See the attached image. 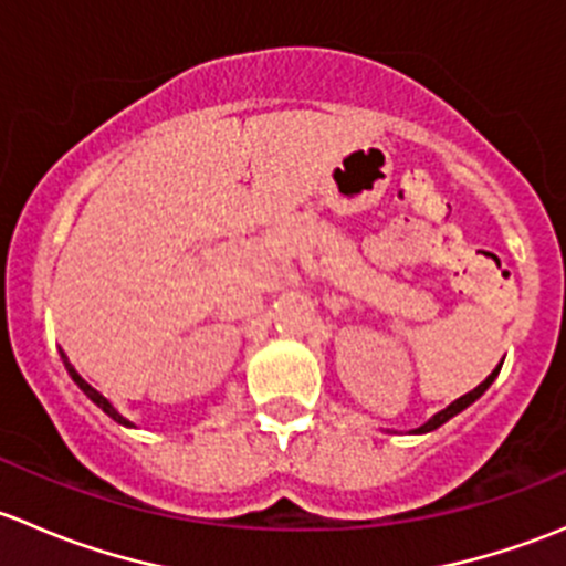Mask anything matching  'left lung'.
I'll use <instances>...</instances> for the list:
<instances>
[{
	"label": "left lung",
	"mask_w": 566,
	"mask_h": 566,
	"mask_svg": "<svg viewBox=\"0 0 566 566\" xmlns=\"http://www.w3.org/2000/svg\"><path fill=\"white\" fill-rule=\"evenodd\" d=\"M499 373H501V367H495L493 373H490L488 378H484L482 384L476 386V389H473V391H468V394H462L460 399H454L452 405H447V408H443V410H438V413L432 416V419H427L424 424H421V427H416V430H410V432H413V436H424V432H432V430H438V427H441V424H447V421L452 419V416H458L460 410H465V408H468V405H471V402H476V399L482 397V394L490 389V384H493V380H495V375H499Z\"/></svg>",
	"instance_id": "8db88e82"
}]
</instances>
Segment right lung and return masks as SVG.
<instances>
[{"mask_svg": "<svg viewBox=\"0 0 566 566\" xmlns=\"http://www.w3.org/2000/svg\"><path fill=\"white\" fill-rule=\"evenodd\" d=\"M62 361H65V369H67V375H71V378H73V384H76V386H78V389H82L84 394H87V397H90V399H93V402H95V405H98V408H101V410H104V413L108 416V419H114V421H117V424H123V427H136V424H134V421H128V419H125V416H123V413H119V410H117V408H114V405H112V402H108V399L104 397V394H101L98 389H93V386H90V384H87V380H84V378H82V375H78V373H76V367H73V364H71V361H67V356H65V353H62Z\"/></svg>", "mask_w": 566, "mask_h": 566, "instance_id": "obj_1", "label": "right lung"}]
</instances>
